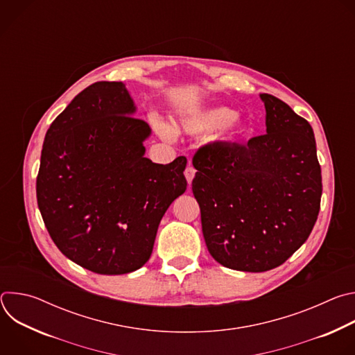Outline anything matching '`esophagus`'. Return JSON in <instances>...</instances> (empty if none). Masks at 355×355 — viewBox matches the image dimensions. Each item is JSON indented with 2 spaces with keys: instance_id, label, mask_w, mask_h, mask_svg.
<instances>
[{
  "instance_id": "obj_1",
  "label": "esophagus",
  "mask_w": 355,
  "mask_h": 355,
  "mask_svg": "<svg viewBox=\"0 0 355 355\" xmlns=\"http://www.w3.org/2000/svg\"><path fill=\"white\" fill-rule=\"evenodd\" d=\"M195 173H196V170L189 164L187 168H185V178H187V181H188V184L191 185V182H192V180H193V177H195Z\"/></svg>"
}]
</instances>
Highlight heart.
I'll use <instances>...</instances> for the list:
<instances>
[{"label":"heart","mask_w":355,"mask_h":355,"mask_svg":"<svg viewBox=\"0 0 355 355\" xmlns=\"http://www.w3.org/2000/svg\"><path fill=\"white\" fill-rule=\"evenodd\" d=\"M219 128V136L223 139H230L244 130V122L239 115L226 107H215L189 112L184 115L178 123L177 130L189 136H202ZM162 135L168 136L170 130L164 125H159Z\"/></svg>","instance_id":"b5f03b06"}]
</instances>
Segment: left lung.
<instances>
[{"label": "left lung", "mask_w": 355, "mask_h": 355, "mask_svg": "<svg viewBox=\"0 0 355 355\" xmlns=\"http://www.w3.org/2000/svg\"><path fill=\"white\" fill-rule=\"evenodd\" d=\"M267 133L247 144L198 148L192 192L211 256L264 272L284 264L318 220L322 170L313 129L279 98L261 94Z\"/></svg>", "instance_id": "1"}]
</instances>
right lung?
<instances>
[{
	"instance_id": "obj_1",
	"label": "right lung",
	"mask_w": 355,
	"mask_h": 355,
	"mask_svg": "<svg viewBox=\"0 0 355 355\" xmlns=\"http://www.w3.org/2000/svg\"><path fill=\"white\" fill-rule=\"evenodd\" d=\"M121 81L83 89L46 132L37 207L63 254L95 274L143 267L173 200L187 189V159L144 157L148 125Z\"/></svg>"
}]
</instances>
